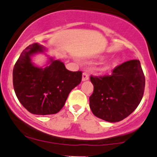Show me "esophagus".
<instances>
[{
	"instance_id": "34e87169",
	"label": "esophagus",
	"mask_w": 157,
	"mask_h": 157,
	"mask_svg": "<svg viewBox=\"0 0 157 157\" xmlns=\"http://www.w3.org/2000/svg\"><path fill=\"white\" fill-rule=\"evenodd\" d=\"M89 78H90V77H89L88 74L84 72L83 74V76H82V80H83V81H86V80H88Z\"/></svg>"
}]
</instances>
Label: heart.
<instances>
[{"label": "heart", "instance_id": "heart-1", "mask_svg": "<svg viewBox=\"0 0 157 157\" xmlns=\"http://www.w3.org/2000/svg\"><path fill=\"white\" fill-rule=\"evenodd\" d=\"M119 60L117 59H112L111 61H110V62H108V63L105 64V65H103V66L101 67V71H108L109 69H110L111 67H114V66H116L117 65Z\"/></svg>", "mask_w": 157, "mask_h": 157}]
</instances>
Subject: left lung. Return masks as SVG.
<instances>
[{
	"mask_svg": "<svg viewBox=\"0 0 157 157\" xmlns=\"http://www.w3.org/2000/svg\"><path fill=\"white\" fill-rule=\"evenodd\" d=\"M93 93L90 107L97 117L116 123L137 108L142 99L145 77L139 60H130L115 67L111 75L90 77Z\"/></svg>",
	"mask_w": 157,
	"mask_h": 157,
	"instance_id": "8db88e82",
	"label": "left lung"
}]
</instances>
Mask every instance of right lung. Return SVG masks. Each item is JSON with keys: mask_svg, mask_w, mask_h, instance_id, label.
Here are the masks:
<instances>
[{"mask_svg": "<svg viewBox=\"0 0 157 157\" xmlns=\"http://www.w3.org/2000/svg\"><path fill=\"white\" fill-rule=\"evenodd\" d=\"M44 50L37 43L29 45L21 53L13 71L16 97L25 108L36 115L58 113L82 80L81 71H70L63 62L52 58L44 68L34 65L31 56Z\"/></svg>", "mask_w": 157, "mask_h": 157, "instance_id": "add662e5", "label": "right lung"}]
</instances>
